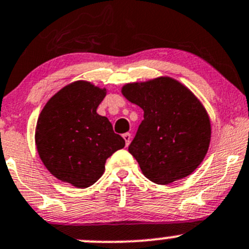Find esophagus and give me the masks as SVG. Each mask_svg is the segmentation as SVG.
<instances>
[{"label": "esophagus", "mask_w": 249, "mask_h": 249, "mask_svg": "<svg viewBox=\"0 0 249 249\" xmlns=\"http://www.w3.org/2000/svg\"><path fill=\"white\" fill-rule=\"evenodd\" d=\"M123 139L125 140V143H126V145H129V143L131 142V134H130V132H126V134L123 135Z\"/></svg>", "instance_id": "1"}]
</instances>
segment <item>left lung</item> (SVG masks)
I'll list each match as a JSON object with an SVG mask.
<instances>
[{
	"instance_id": "8db88e82",
	"label": "left lung",
	"mask_w": 249,
	"mask_h": 249,
	"mask_svg": "<svg viewBox=\"0 0 249 249\" xmlns=\"http://www.w3.org/2000/svg\"><path fill=\"white\" fill-rule=\"evenodd\" d=\"M122 92L144 112L129 145L143 175L169 184L194 172L211 141L210 118L196 96L170 77L130 83Z\"/></svg>"
}]
</instances>
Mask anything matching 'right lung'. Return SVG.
<instances>
[{"instance_id":"obj_1","label":"right lung","mask_w":249,"mask_h":249,"mask_svg":"<svg viewBox=\"0 0 249 249\" xmlns=\"http://www.w3.org/2000/svg\"><path fill=\"white\" fill-rule=\"evenodd\" d=\"M106 89L78 80L57 91L37 120V150L48 171L77 188L94 184L110 155L125 145L96 109Z\"/></svg>"}]
</instances>
